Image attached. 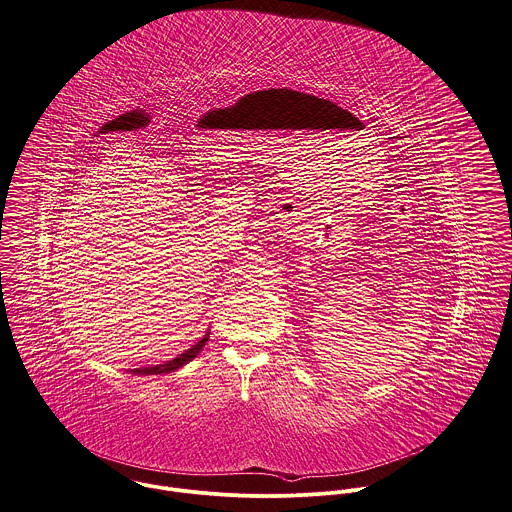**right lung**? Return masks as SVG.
Listing matches in <instances>:
<instances>
[{"label":"right lung","instance_id":"right-lung-1","mask_svg":"<svg viewBox=\"0 0 512 512\" xmlns=\"http://www.w3.org/2000/svg\"><path fill=\"white\" fill-rule=\"evenodd\" d=\"M207 338H209V332L205 334L204 338H202L200 342H196L192 348H188V350H186L184 354H180L178 358H174V360H170V362H164V364H158V366L136 368V370H132V374H144V376H150V374H168V372H174V370L182 368L184 364H188L190 360H194V358L200 354V350L204 348Z\"/></svg>","mask_w":512,"mask_h":512}]
</instances>
